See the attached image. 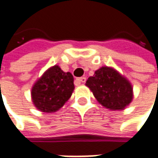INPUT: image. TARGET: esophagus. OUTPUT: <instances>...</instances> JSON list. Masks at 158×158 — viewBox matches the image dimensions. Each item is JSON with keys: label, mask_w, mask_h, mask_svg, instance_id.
<instances>
[{"label": "esophagus", "mask_w": 158, "mask_h": 158, "mask_svg": "<svg viewBox=\"0 0 158 158\" xmlns=\"http://www.w3.org/2000/svg\"><path fill=\"white\" fill-rule=\"evenodd\" d=\"M85 81H86V77H80V78H77L76 79V82L79 83V84L85 82Z\"/></svg>", "instance_id": "1"}]
</instances>
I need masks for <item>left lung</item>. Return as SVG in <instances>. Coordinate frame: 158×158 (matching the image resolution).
I'll return each mask as SVG.
<instances>
[{
    "label": "left lung",
    "mask_w": 158,
    "mask_h": 158,
    "mask_svg": "<svg viewBox=\"0 0 158 158\" xmlns=\"http://www.w3.org/2000/svg\"><path fill=\"white\" fill-rule=\"evenodd\" d=\"M101 106L112 111H121L134 98L130 81L112 67L104 66L95 71L85 83Z\"/></svg>",
    "instance_id": "1"
}]
</instances>
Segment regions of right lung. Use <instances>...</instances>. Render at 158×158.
<instances>
[{
  "mask_svg": "<svg viewBox=\"0 0 158 158\" xmlns=\"http://www.w3.org/2000/svg\"><path fill=\"white\" fill-rule=\"evenodd\" d=\"M75 89L74 77L54 65L43 73L34 82L31 95L34 106L42 112L59 111L69 100Z\"/></svg>",
  "mask_w": 158,
  "mask_h": 158,
  "instance_id": "add662e5",
  "label": "right lung"
}]
</instances>
